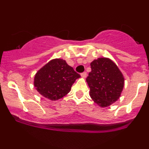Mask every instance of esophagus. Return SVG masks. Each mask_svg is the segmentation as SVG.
<instances>
[{
    "label": "esophagus",
    "mask_w": 149,
    "mask_h": 149,
    "mask_svg": "<svg viewBox=\"0 0 149 149\" xmlns=\"http://www.w3.org/2000/svg\"><path fill=\"white\" fill-rule=\"evenodd\" d=\"M80 76H81L82 78H86V76H87V73H86V72H83V73H81V75H80Z\"/></svg>",
    "instance_id": "1"
}]
</instances>
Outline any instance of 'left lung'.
Here are the masks:
<instances>
[{
  "instance_id": "8db88e82",
  "label": "left lung",
  "mask_w": 149,
  "mask_h": 149,
  "mask_svg": "<svg viewBox=\"0 0 149 149\" xmlns=\"http://www.w3.org/2000/svg\"><path fill=\"white\" fill-rule=\"evenodd\" d=\"M91 72L86 78L92 100L100 107H109L120 97L125 78L115 63L107 57L92 61Z\"/></svg>"
}]
</instances>
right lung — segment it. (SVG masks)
I'll return each mask as SVG.
<instances>
[{
	"label": "right lung",
	"instance_id": "right-lung-1",
	"mask_svg": "<svg viewBox=\"0 0 149 149\" xmlns=\"http://www.w3.org/2000/svg\"><path fill=\"white\" fill-rule=\"evenodd\" d=\"M80 77L64 59H54L38 71L33 84L42 97L56 101L67 95Z\"/></svg>",
	"mask_w": 149,
	"mask_h": 149
}]
</instances>
